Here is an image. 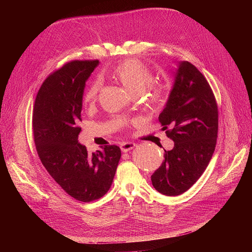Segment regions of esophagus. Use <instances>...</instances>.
Here are the masks:
<instances>
[{
  "label": "esophagus",
  "mask_w": 252,
  "mask_h": 252,
  "mask_svg": "<svg viewBox=\"0 0 252 252\" xmlns=\"http://www.w3.org/2000/svg\"><path fill=\"white\" fill-rule=\"evenodd\" d=\"M136 147V144L133 142H124L121 144V149L123 152H127L129 150H133Z\"/></svg>",
  "instance_id": "obj_1"
}]
</instances>
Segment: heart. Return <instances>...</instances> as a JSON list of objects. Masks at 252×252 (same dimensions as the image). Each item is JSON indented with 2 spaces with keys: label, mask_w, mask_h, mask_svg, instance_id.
Here are the masks:
<instances>
[{
  "label": "heart",
  "mask_w": 252,
  "mask_h": 252,
  "mask_svg": "<svg viewBox=\"0 0 252 252\" xmlns=\"http://www.w3.org/2000/svg\"><path fill=\"white\" fill-rule=\"evenodd\" d=\"M112 78L121 83L130 95H140L152 82V74L148 67L137 59H126L109 70ZM101 89L99 81L93 82L85 92L84 102L86 104L94 103ZM162 90L159 86H154L150 93V103L156 105L159 102Z\"/></svg>",
  "instance_id": "1"
}]
</instances>
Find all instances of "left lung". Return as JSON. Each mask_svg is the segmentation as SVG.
<instances>
[{
  "mask_svg": "<svg viewBox=\"0 0 252 252\" xmlns=\"http://www.w3.org/2000/svg\"><path fill=\"white\" fill-rule=\"evenodd\" d=\"M158 119L175 145L164 150V160L151 181L159 193L177 196L190 189L204 173L215 152L219 129L213 90L190 62L178 63L174 86Z\"/></svg>",
  "mask_w": 252,
  "mask_h": 252,
  "instance_id": "8db88e82",
  "label": "left lung"
}]
</instances>
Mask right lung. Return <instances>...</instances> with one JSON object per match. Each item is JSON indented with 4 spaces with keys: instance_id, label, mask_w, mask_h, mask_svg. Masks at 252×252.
I'll use <instances>...</instances> for the list:
<instances>
[{
    "instance_id": "1",
    "label": "right lung",
    "mask_w": 252,
    "mask_h": 252,
    "mask_svg": "<svg viewBox=\"0 0 252 252\" xmlns=\"http://www.w3.org/2000/svg\"><path fill=\"white\" fill-rule=\"evenodd\" d=\"M98 65L99 60H74L50 74L37 92L32 113L39 159L59 186L82 202L108 192L122 156L115 145L90 154L78 143L86 82Z\"/></svg>"
}]
</instances>
